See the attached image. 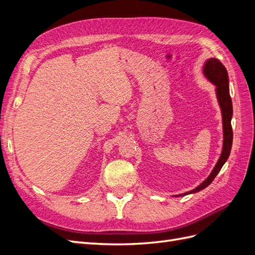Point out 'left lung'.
<instances>
[{
    "instance_id": "left-lung-1",
    "label": "left lung",
    "mask_w": 255,
    "mask_h": 255,
    "mask_svg": "<svg viewBox=\"0 0 255 255\" xmlns=\"http://www.w3.org/2000/svg\"><path fill=\"white\" fill-rule=\"evenodd\" d=\"M203 73L205 78L216 85V96L218 99V103L221 109L222 114V127H223V145L221 155L217 161V164L214 167L213 171L208 175L207 179L203 181L198 187L192 189L185 194H181L175 197H182L189 194H195L200 190L204 189L210 185L214 179L220 171L222 166L225 165L227 159L230 156L231 148H232L233 142V130L232 126H231V119L233 116V106H232V99L230 97V89H229V75L226 67L223 66L217 58H210L206 60L203 67Z\"/></svg>"
}]
</instances>
